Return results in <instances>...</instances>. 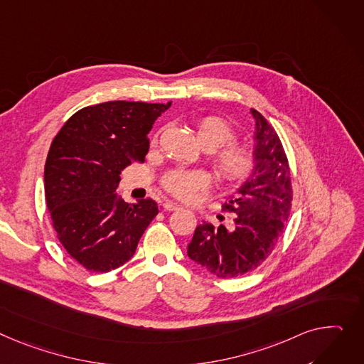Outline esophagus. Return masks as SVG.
Here are the masks:
<instances>
[{"mask_svg":"<svg viewBox=\"0 0 364 364\" xmlns=\"http://www.w3.org/2000/svg\"><path fill=\"white\" fill-rule=\"evenodd\" d=\"M162 208H164V210H169V212H171V210H180V209H181L178 205H176V203H173V202H168V200L162 203Z\"/></svg>","mask_w":364,"mask_h":364,"instance_id":"34e87169","label":"esophagus"}]
</instances>
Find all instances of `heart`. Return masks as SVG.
Returning a JSON list of instances; mask_svg holds the SVG:
<instances>
[{
  "instance_id": "b5f03b06",
  "label": "heart",
  "mask_w": 364,
  "mask_h": 364,
  "mask_svg": "<svg viewBox=\"0 0 364 364\" xmlns=\"http://www.w3.org/2000/svg\"><path fill=\"white\" fill-rule=\"evenodd\" d=\"M196 132L202 146L210 151L209 164L223 183H241L252 174L256 164L255 154L246 144L231 141L235 130L227 119L218 115L203 117L198 121ZM209 184V174L203 169H171L161 180L168 195L183 202H191Z\"/></svg>"
}]
</instances>
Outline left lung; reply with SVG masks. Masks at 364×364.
Listing matches in <instances>:
<instances>
[{"label": "left lung", "instance_id": "1", "mask_svg": "<svg viewBox=\"0 0 364 364\" xmlns=\"http://www.w3.org/2000/svg\"><path fill=\"white\" fill-rule=\"evenodd\" d=\"M256 168L223 210L234 213V230L200 224L187 247L191 260L218 278H237L271 256L293 203L291 171L275 129L256 109Z\"/></svg>", "mask_w": 364, "mask_h": 364}]
</instances>
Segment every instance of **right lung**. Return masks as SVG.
I'll return each instance as SVG.
<instances>
[{"label":"right lung","instance_id":"1","mask_svg":"<svg viewBox=\"0 0 364 364\" xmlns=\"http://www.w3.org/2000/svg\"><path fill=\"white\" fill-rule=\"evenodd\" d=\"M166 104L109 101L73 114L54 137L45 162V200L65 252L90 272L130 260L158 215L152 199L117 200L121 169L143 162L154 121Z\"/></svg>","mask_w":364,"mask_h":364}]
</instances>
